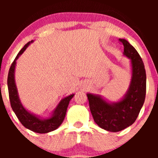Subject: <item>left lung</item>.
Wrapping results in <instances>:
<instances>
[{"mask_svg": "<svg viewBox=\"0 0 158 158\" xmlns=\"http://www.w3.org/2000/svg\"><path fill=\"white\" fill-rule=\"evenodd\" d=\"M124 47V55L131 61L132 77L126 95L119 102H107L99 96L87 94L94 122L103 129L117 132L131 126L138 117L146 92L144 64L135 48L126 39H119Z\"/></svg>", "mask_w": 158, "mask_h": 158, "instance_id": "1", "label": "left lung"}]
</instances>
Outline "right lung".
Here are the masks:
<instances>
[{
    "mask_svg": "<svg viewBox=\"0 0 158 158\" xmlns=\"http://www.w3.org/2000/svg\"><path fill=\"white\" fill-rule=\"evenodd\" d=\"M30 42H28L23 46V48L20 50L15 57V60L11 64L10 70H9L8 78H7V85H8L9 97H10L11 107L17 116L18 119L21 122L25 128L31 130V131L39 134L48 133V132L54 131L62 123L64 120L65 115H66L67 108H68L70 100L73 97L74 94L65 97L61 101L56 109L54 111L53 114L50 118L48 119H41L35 115L30 113L29 111L23 108L21 105L20 99L18 96V90L16 88L14 79V73H15V67L16 60L19 57L20 55L23 53V52L26 50Z\"/></svg>",
    "mask_w": 158,
    "mask_h": 158,
    "instance_id": "right-lung-1",
    "label": "right lung"
}]
</instances>
